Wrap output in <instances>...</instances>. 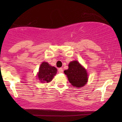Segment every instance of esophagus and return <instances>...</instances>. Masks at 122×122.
I'll return each mask as SVG.
<instances>
[{
	"label": "esophagus",
	"instance_id": "obj_1",
	"mask_svg": "<svg viewBox=\"0 0 122 122\" xmlns=\"http://www.w3.org/2000/svg\"><path fill=\"white\" fill-rule=\"evenodd\" d=\"M58 72H59V73H61L63 72V70L61 68H60L58 69Z\"/></svg>",
	"mask_w": 122,
	"mask_h": 122
}]
</instances>
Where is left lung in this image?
Segmentation results:
<instances>
[{
  "label": "left lung",
  "instance_id": "obj_1",
  "mask_svg": "<svg viewBox=\"0 0 122 122\" xmlns=\"http://www.w3.org/2000/svg\"><path fill=\"white\" fill-rule=\"evenodd\" d=\"M69 68L64 71L68 81L73 86L76 88L83 87L88 81V74L86 69L78 62L74 61L69 63Z\"/></svg>",
  "mask_w": 122,
  "mask_h": 122
}]
</instances>
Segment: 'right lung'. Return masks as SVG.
<instances>
[{
    "mask_svg": "<svg viewBox=\"0 0 122 122\" xmlns=\"http://www.w3.org/2000/svg\"><path fill=\"white\" fill-rule=\"evenodd\" d=\"M57 69L52 66L47 62L44 61L40 66L37 77L41 83H49L52 81L53 78L56 74Z\"/></svg>",
    "mask_w": 122,
    "mask_h": 122,
    "instance_id": "right-lung-1",
    "label": "right lung"
}]
</instances>
